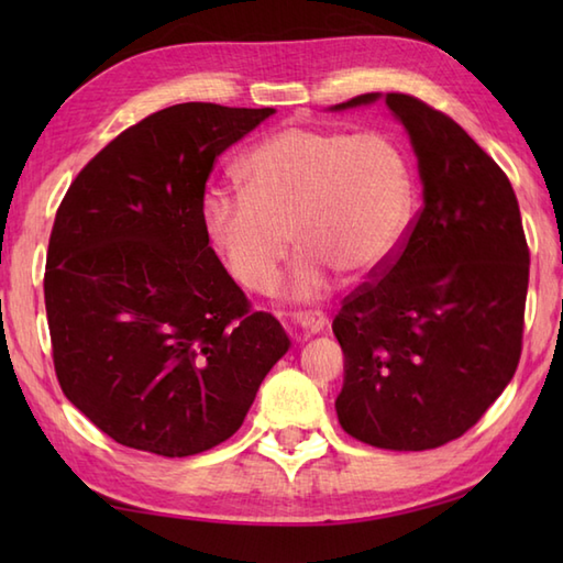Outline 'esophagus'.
<instances>
[{
	"label": "esophagus",
	"instance_id": "esophagus-1",
	"mask_svg": "<svg viewBox=\"0 0 563 563\" xmlns=\"http://www.w3.org/2000/svg\"><path fill=\"white\" fill-rule=\"evenodd\" d=\"M292 321L300 329L317 333V331H321V329L327 327V314L319 312V309H307V312H295Z\"/></svg>",
	"mask_w": 563,
	"mask_h": 563
}]
</instances>
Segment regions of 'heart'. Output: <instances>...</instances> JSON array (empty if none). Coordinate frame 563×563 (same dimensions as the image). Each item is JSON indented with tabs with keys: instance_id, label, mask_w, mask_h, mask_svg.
Returning <instances> with one entry per match:
<instances>
[{
	"instance_id": "heart-1",
	"label": "heart",
	"mask_w": 563,
	"mask_h": 563,
	"mask_svg": "<svg viewBox=\"0 0 563 563\" xmlns=\"http://www.w3.org/2000/svg\"><path fill=\"white\" fill-rule=\"evenodd\" d=\"M244 194L208 190L200 222L232 278L268 290L295 246L288 290L317 297L331 285L361 283L401 244L413 212V172L401 142L365 130L288 125L239 162Z\"/></svg>"
}]
</instances>
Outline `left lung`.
I'll return each instance as SVG.
<instances>
[{
    "mask_svg": "<svg viewBox=\"0 0 563 563\" xmlns=\"http://www.w3.org/2000/svg\"><path fill=\"white\" fill-rule=\"evenodd\" d=\"M385 101L411 137L423 206L333 319L345 355L336 413L355 440L418 452L464 435L516 375L530 249L504 169L448 113L411 93Z\"/></svg>",
    "mask_w": 563,
    "mask_h": 563,
    "instance_id": "obj_1",
    "label": "left lung"
}]
</instances>
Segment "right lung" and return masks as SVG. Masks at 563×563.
<instances>
[{
  "mask_svg": "<svg viewBox=\"0 0 563 563\" xmlns=\"http://www.w3.org/2000/svg\"><path fill=\"white\" fill-rule=\"evenodd\" d=\"M273 113L169 106L113 137L59 202L43 278L55 375L125 448L188 457L220 445L288 351L200 222L214 162Z\"/></svg>",
  "mask_w": 563,
  "mask_h": 563,
  "instance_id": "right-lung-1",
  "label": "right lung"
}]
</instances>
